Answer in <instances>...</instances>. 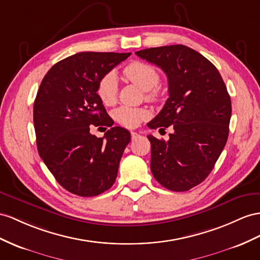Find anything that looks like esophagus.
I'll use <instances>...</instances> for the list:
<instances>
[{"instance_id": "esophagus-1", "label": "esophagus", "mask_w": 260, "mask_h": 260, "mask_svg": "<svg viewBox=\"0 0 260 260\" xmlns=\"http://www.w3.org/2000/svg\"><path fill=\"white\" fill-rule=\"evenodd\" d=\"M131 137H132V139H136L137 137H139V134L136 132H131Z\"/></svg>"}]
</instances>
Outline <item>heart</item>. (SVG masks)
Wrapping results in <instances>:
<instances>
[{
  "mask_svg": "<svg viewBox=\"0 0 260 260\" xmlns=\"http://www.w3.org/2000/svg\"><path fill=\"white\" fill-rule=\"evenodd\" d=\"M123 76L145 91L146 99L149 101H157L159 99L157 84L160 80V76L152 66L143 61H132L124 67ZM96 91L99 98L105 105L114 104L118 94L117 78L114 73L109 72L100 79ZM113 117L125 127H135L148 117V112L145 109L119 106L113 112Z\"/></svg>",
  "mask_w": 260,
  "mask_h": 260,
  "instance_id": "heart-1",
  "label": "heart"
}]
</instances>
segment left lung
Returning a JSON list of instances; mask_svg holds the SVG:
<instances>
[{
  "label": "left lung",
  "instance_id": "8db88e82",
  "mask_svg": "<svg viewBox=\"0 0 260 260\" xmlns=\"http://www.w3.org/2000/svg\"><path fill=\"white\" fill-rule=\"evenodd\" d=\"M135 54L161 68L169 98L147 125L174 128L167 142L148 135L152 176L166 189L183 192L210 175L229 137L231 98L208 59L183 45L162 46Z\"/></svg>",
  "mask_w": 260,
  "mask_h": 260
}]
</instances>
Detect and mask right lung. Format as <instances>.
Listing matches in <instances>:
<instances>
[{
  "label": "right lung",
  "mask_w": 260,
  "mask_h": 260,
  "mask_svg": "<svg viewBox=\"0 0 260 260\" xmlns=\"http://www.w3.org/2000/svg\"><path fill=\"white\" fill-rule=\"evenodd\" d=\"M131 52H79L46 73L34 102L39 156L67 191L95 197L109 190L131 133L114 124L98 95V83ZM111 127L103 138L89 125ZM106 129V128H105Z\"/></svg>",
  "instance_id": "right-lung-1"
}]
</instances>
